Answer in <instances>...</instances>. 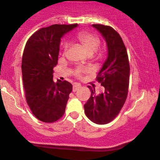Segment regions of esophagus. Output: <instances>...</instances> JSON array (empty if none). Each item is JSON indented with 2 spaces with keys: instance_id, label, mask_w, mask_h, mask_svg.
I'll use <instances>...</instances> for the list:
<instances>
[{
  "instance_id": "esophagus-1",
  "label": "esophagus",
  "mask_w": 160,
  "mask_h": 160,
  "mask_svg": "<svg viewBox=\"0 0 160 160\" xmlns=\"http://www.w3.org/2000/svg\"><path fill=\"white\" fill-rule=\"evenodd\" d=\"M80 87H81V85H80V83H74V85H73V88H72V92H76L79 88H80Z\"/></svg>"
}]
</instances>
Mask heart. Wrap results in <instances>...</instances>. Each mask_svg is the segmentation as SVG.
<instances>
[{"label":"heart","mask_w":160,"mask_h":160,"mask_svg":"<svg viewBox=\"0 0 160 160\" xmlns=\"http://www.w3.org/2000/svg\"><path fill=\"white\" fill-rule=\"evenodd\" d=\"M77 39L83 46V48L85 49L88 53H94L95 52H96L98 50L99 44H100L99 38L95 35L90 34V33H80L77 35ZM63 47L64 50L65 51L68 48V44L65 43ZM88 71V68H77L75 70V75L80 77L82 73L86 72Z\"/></svg>","instance_id":"heart-1"}]
</instances>
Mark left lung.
Returning a JSON list of instances; mask_svg holds the SVG:
<instances>
[{
  "instance_id": "8db88e82",
  "label": "left lung",
  "mask_w": 160,
  "mask_h": 160,
  "mask_svg": "<svg viewBox=\"0 0 160 160\" xmlns=\"http://www.w3.org/2000/svg\"><path fill=\"white\" fill-rule=\"evenodd\" d=\"M99 31L107 46V58L97 76L104 92L95 93L88 86L91 97L85 103L86 116L98 125L107 124L115 118L128 95L129 68L127 50L120 35L114 29L102 24H93Z\"/></svg>"
}]
</instances>
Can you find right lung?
<instances>
[{
	"label": "right lung",
	"instance_id": "1",
	"mask_svg": "<svg viewBox=\"0 0 160 160\" xmlns=\"http://www.w3.org/2000/svg\"><path fill=\"white\" fill-rule=\"evenodd\" d=\"M77 24H53L34 33L28 39L23 58L22 75L25 97L33 114L43 122H54L63 116L72 85L53 80L61 38Z\"/></svg>",
	"mask_w": 160,
	"mask_h": 160
}]
</instances>
